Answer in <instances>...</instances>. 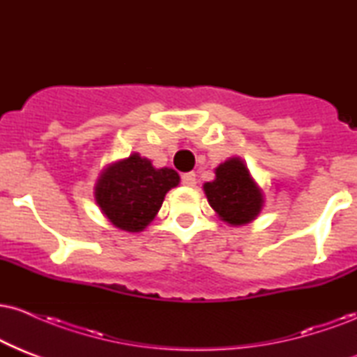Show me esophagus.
<instances>
[{"label": "esophagus", "instance_id": "obj_1", "mask_svg": "<svg viewBox=\"0 0 357 357\" xmlns=\"http://www.w3.org/2000/svg\"><path fill=\"white\" fill-rule=\"evenodd\" d=\"M181 183L184 184V186H188V188L196 186V174L195 173H184L181 176Z\"/></svg>", "mask_w": 357, "mask_h": 357}]
</instances>
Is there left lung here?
Instances as JSON below:
<instances>
[{"mask_svg":"<svg viewBox=\"0 0 357 357\" xmlns=\"http://www.w3.org/2000/svg\"><path fill=\"white\" fill-rule=\"evenodd\" d=\"M216 178L204 183L203 190L210 206L228 225L250 223L264 206V192L253 181L240 158H230L215 169Z\"/></svg>","mask_w":357,"mask_h":357,"instance_id":"1","label":"left lung"}]
</instances>
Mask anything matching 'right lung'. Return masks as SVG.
Instances as JSON below:
<instances>
[{"mask_svg": "<svg viewBox=\"0 0 357 357\" xmlns=\"http://www.w3.org/2000/svg\"><path fill=\"white\" fill-rule=\"evenodd\" d=\"M179 184V174L169 167L155 169L137 153L102 171L96 184V202L114 227L142 231L165 202L166 192Z\"/></svg>", "mask_w": 357, "mask_h": 357, "instance_id": "add662e5", "label": "right lung"}]
</instances>
